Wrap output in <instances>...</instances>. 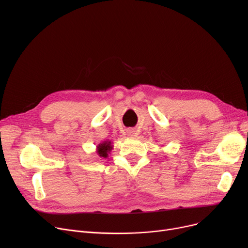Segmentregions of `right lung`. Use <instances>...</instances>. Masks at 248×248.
I'll use <instances>...</instances> for the list:
<instances>
[{
    "label": "right lung",
    "instance_id": "1",
    "mask_svg": "<svg viewBox=\"0 0 248 248\" xmlns=\"http://www.w3.org/2000/svg\"><path fill=\"white\" fill-rule=\"evenodd\" d=\"M111 142L110 141H103L102 144L97 146V154L100 155V157L107 158L108 153L111 151Z\"/></svg>",
    "mask_w": 248,
    "mask_h": 248
}]
</instances>
